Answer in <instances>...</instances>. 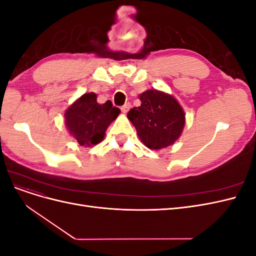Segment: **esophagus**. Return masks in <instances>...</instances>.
Segmentation results:
<instances>
[{
    "instance_id": "esophagus-1",
    "label": "esophagus",
    "mask_w": 256,
    "mask_h": 256,
    "mask_svg": "<svg viewBox=\"0 0 256 256\" xmlns=\"http://www.w3.org/2000/svg\"><path fill=\"white\" fill-rule=\"evenodd\" d=\"M130 106H131V104H130L129 102H127V104H124V106L120 108V110H122V112L124 114H126V113L129 111Z\"/></svg>"
}]
</instances>
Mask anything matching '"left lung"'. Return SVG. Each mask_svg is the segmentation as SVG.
<instances>
[{"label":"left lung","mask_w":256,"mask_h":256,"mask_svg":"<svg viewBox=\"0 0 256 256\" xmlns=\"http://www.w3.org/2000/svg\"><path fill=\"white\" fill-rule=\"evenodd\" d=\"M141 106L127 114L141 142L150 150L173 145L182 134L186 114L177 99L168 92L147 90L138 96Z\"/></svg>","instance_id":"left-lung-1"}]
</instances>
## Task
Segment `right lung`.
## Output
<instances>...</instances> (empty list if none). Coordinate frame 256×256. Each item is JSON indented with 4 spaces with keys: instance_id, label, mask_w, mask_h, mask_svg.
<instances>
[{
    "instance_id": "add662e5",
    "label": "right lung",
    "mask_w": 256,
    "mask_h": 256,
    "mask_svg": "<svg viewBox=\"0 0 256 256\" xmlns=\"http://www.w3.org/2000/svg\"><path fill=\"white\" fill-rule=\"evenodd\" d=\"M120 110L113 106L110 100L97 102L95 92L79 97L65 111V125L74 140L81 146H92L102 142L108 127L118 118Z\"/></svg>"
}]
</instances>
